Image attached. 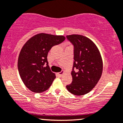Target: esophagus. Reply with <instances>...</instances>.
<instances>
[{"mask_svg": "<svg viewBox=\"0 0 123 123\" xmlns=\"http://www.w3.org/2000/svg\"><path fill=\"white\" fill-rule=\"evenodd\" d=\"M63 73H64V72H63V71H62V72H60V73H58L57 74L58 75V76L60 77H62V76Z\"/></svg>", "mask_w": 123, "mask_h": 123, "instance_id": "34e87169", "label": "esophagus"}]
</instances>
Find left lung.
Segmentation results:
<instances>
[{
    "label": "left lung",
    "mask_w": 123,
    "mask_h": 123,
    "mask_svg": "<svg viewBox=\"0 0 123 123\" xmlns=\"http://www.w3.org/2000/svg\"><path fill=\"white\" fill-rule=\"evenodd\" d=\"M66 37L74 47V62L71 73L73 81L66 88L74 95H84L94 88L101 78L103 70L101 54L96 44L86 37L72 34ZM74 67L77 72L74 71Z\"/></svg>",
    "instance_id": "8db88e82"
}]
</instances>
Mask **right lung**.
Returning a JSON list of instances; mask_svg holds the SVG:
<instances>
[{"label": "right lung", "mask_w": 123, "mask_h": 123, "mask_svg": "<svg viewBox=\"0 0 123 123\" xmlns=\"http://www.w3.org/2000/svg\"><path fill=\"white\" fill-rule=\"evenodd\" d=\"M65 38L63 35L39 33L23 46L18 60V69L23 82L32 92L42 93L51 85L56 76L48 65L47 54L53 46L62 43Z\"/></svg>", "instance_id": "add662e5"}]
</instances>
